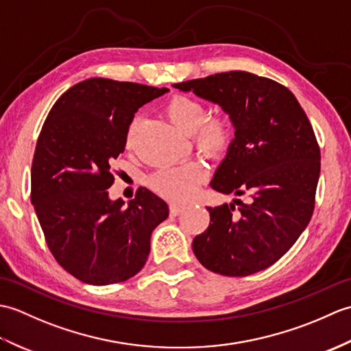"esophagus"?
Segmentation results:
<instances>
[{
    "label": "esophagus",
    "instance_id": "1",
    "mask_svg": "<svg viewBox=\"0 0 351 351\" xmlns=\"http://www.w3.org/2000/svg\"><path fill=\"white\" fill-rule=\"evenodd\" d=\"M185 210V205L181 204H170V214L171 215H180Z\"/></svg>",
    "mask_w": 351,
    "mask_h": 351
}]
</instances>
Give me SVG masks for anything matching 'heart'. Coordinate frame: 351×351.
<instances>
[{
    "label": "heart",
    "mask_w": 351,
    "mask_h": 351,
    "mask_svg": "<svg viewBox=\"0 0 351 351\" xmlns=\"http://www.w3.org/2000/svg\"><path fill=\"white\" fill-rule=\"evenodd\" d=\"M170 121L184 132L191 134L193 143L211 158L226 155L234 141V125L225 114L205 119L206 110L199 99L176 95L166 107ZM134 125L131 126L130 136ZM208 170L202 161L193 160L175 166L161 167L147 178L149 189L161 197L184 202L197 191L205 181Z\"/></svg>",
    "instance_id": "b5f03b06"
}]
</instances>
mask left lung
I'll return each mask as SVG.
<instances>
[{"instance_id": "left-lung-1", "label": "left lung", "mask_w": 351, "mask_h": 351, "mask_svg": "<svg viewBox=\"0 0 351 351\" xmlns=\"http://www.w3.org/2000/svg\"><path fill=\"white\" fill-rule=\"evenodd\" d=\"M219 104L235 138L211 187L247 202L208 206L210 226L193 240L199 263L243 278L265 270L291 249L314 213L319 146L309 119L285 86L244 71L173 84Z\"/></svg>"}]
</instances>
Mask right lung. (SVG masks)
I'll return each mask as SVG.
<instances>
[{"label":"right lung","instance_id":"obj_1","mask_svg":"<svg viewBox=\"0 0 351 351\" xmlns=\"http://www.w3.org/2000/svg\"><path fill=\"white\" fill-rule=\"evenodd\" d=\"M169 88L88 78L56 101L37 138L32 204L52 256L90 285L136 276L151 252L152 230L169 206L147 189L123 206L111 200V164L125 151L136 111Z\"/></svg>","mask_w":351,"mask_h":351}]
</instances>
